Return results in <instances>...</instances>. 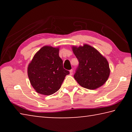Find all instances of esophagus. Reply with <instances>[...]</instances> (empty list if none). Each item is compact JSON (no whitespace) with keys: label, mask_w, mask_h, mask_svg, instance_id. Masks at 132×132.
Wrapping results in <instances>:
<instances>
[{"label":"esophagus","mask_w":132,"mask_h":132,"mask_svg":"<svg viewBox=\"0 0 132 132\" xmlns=\"http://www.w3.org/2000/svg\"><path fill=\"white\" fill-rule=\"evenodd\" d=\"M70 75H73V70H72V69L70 70Z\"/></svg>","instance_id":"esophagus-1"}]
</instances>
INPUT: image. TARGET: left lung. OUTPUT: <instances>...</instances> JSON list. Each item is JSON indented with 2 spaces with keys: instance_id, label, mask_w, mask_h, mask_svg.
Returning a JSON list of instances; mask_svg holds the SVG:
<instances>
[{
  "instance_id": "1",
  "label": "left lung",
  "mask_w": 132,
  "mask_h": 132,
  "mask_svg": "<svg viewBox=\"0 0 132 132\" xmlns=\"http://www.w3.org/2000/svg\"><path fill=\"white\" fill-rule=\"evenodd\" d=\"M73 52L79 64L74 78L82 87L95 90L105 84L110 74L106 59L94 48L87 44L73 46Z\"/></svg>"
}]
</instances>
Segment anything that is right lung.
Segmentation results:
<instances>
[{
    "instance_id": "right-lung-1",
    "label": "right lung",
    "mask_w": 132,
    "mask_h": 132,
    "mask_svg": "<svg viewBox=\"0 0 132 132\" xmlns=\"http://www.w3.org/2000/svg\"><path fill=\"white\" fill-rule=\"evenodd\" d=\"M59 48L44 46L35 53L28 66L30 83L38 93L49 95L59 90L69 71L63 67Z\"/></svg>"
}]
</instances>
